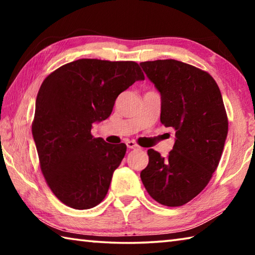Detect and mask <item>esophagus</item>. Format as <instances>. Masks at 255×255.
Here are the masks:
<instances>
[{"label": "esophagus", "instance_id": "1", "mask_svg": "<svg viewBox=\"0 0 255 255\" xmlns=\"http://www.w3.org/2000/svg\"><path fill=\"white\" fill-rule=\"evenodd\" d=\"M126 145H127V147L129 149H136V148H138V145L133 140H128L127 143H126Z\"/></svg>", "mask_w": 255, "mask_h": 255}]
</instances>
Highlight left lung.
Returning <instances> with one entry per match:
<instances>
[{"instance_id":"left-lung-1","label":"left lung","mask_w":255,"mask_h":255,"mask_svg":"<svg viewBox=\"0 0 255 255\" xmlns=\"http://www.w3.org/2000/svg\"><path fill=\"white\" fill-rule=\"evenodd\" d=\"M161 93V123L175 130L166 157L148 149L140 179L158 204L179 207L206 188L221 161L228 120L221 90L209 73L175 59L143 62Z\"/></svg>"}]
</instances>
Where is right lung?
<instances>
[{
  "label": "right lung",
  "mask_w": 255,
  "mask_h": 255,
  "mask_svg": "<svg viewBox=\"0 0 255 255\" xmlns=\"http://www.w3.org/2000/svg\"><path fill=\"white\" fill-rule=\"evenodd\" d=\"M141 80L135 62L83 58L42 82L32 136L46 182L63 204L83 210L105 199L127 146L94 138L92 125L109 117L119 94Z\"/></svg>",
  "instance_id": "right-lung-1"
}]
</instances>
